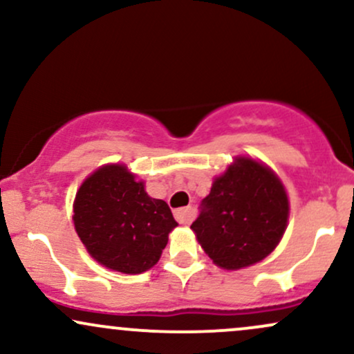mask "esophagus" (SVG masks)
Listing matches in <instances>:
<instances>
[{"label":"esophagus","instance_id":"34e87169","mask_svg":"<svg viewBox=\"0 0 354 354\" xmlns=\"http://www.w3.org/2000/svg\"><path fill=\"white\" fill-rule=\"evenodd\" d=\"M174 218H176L178 223L181 225H189L191 219H193V209L191 208H181L174 211Z\"/></svg>","mask_w":354,"mask_h":354}]
</instances>
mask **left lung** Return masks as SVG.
Masks as SVG:
<instances>
[{
    "label": "left lung",
    "instance_id": "left-lung-1",
    "mask_svg": "<svg viewBox=\"0 0 354 354\" xmlns=\"http://www.w3.org/2000/svg\"><path fill=\"white\" fill-rule=\"evenodd\" d=\"M200 208L191 230L223 270H241L265 259L283 238L290 214L279 178L243 156L213 181Z\"/></svg>",
    "mask_w": 354,
    "mask_h": 354
}]
</instances>
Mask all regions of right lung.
Instances as JSON below:
<instances>
[{"label": "right lung", "mask_w": 354, "mask_h": 354, "mask_svg": "<svg viewBox=\"0 0 354 354\" xmlns=\"http://www.w3.org/2000/svg\"><path fill=\"white\" fill-rule=\"evenodd\" d=\"M75 230L88 253L109 270L140 274L163 253L176 228L171 209L154 200L124 165L96 169L80 186L73 205Z\"/></svg>", "instance_id": "add662e5"}]
</instances>
